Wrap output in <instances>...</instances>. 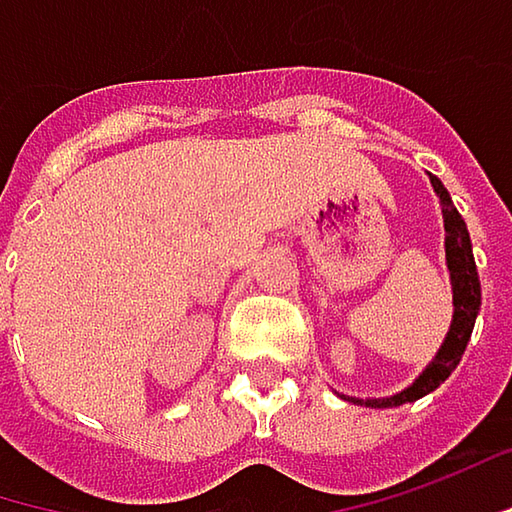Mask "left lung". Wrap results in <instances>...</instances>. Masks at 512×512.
Returning <instances> with one entry per match:
<instances>
[{"instance_id":"1","label":"left lung","mask_w":512,"mask_h":512,"mask_svg":"<svg viewBox=\"0 0 512 512\" xmlns=\"http://www.w3.org/2000/svg\"><path fill=\"white\" fill-rule=\"evenodd\" d=\"M432 179V188L440 196V211H443V228H446V266H449V278H452V324L449 333L443 339V345L437 350V356L429 362V368L417 376L406 391L394 394V397H382V400H356L347 397L350 403L368 408H394L403 403H414L426 394H432L440 382H446L449 374L458 368L461 356H464L466 342L472 336L475 316L481 310V281H478V269H475V257H472V243H469V231H466L464 217L458 214V208L452 205V196L443 188V182L437 176Z\"/></svg>"}]
</instances>
